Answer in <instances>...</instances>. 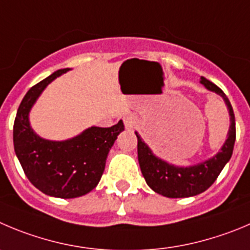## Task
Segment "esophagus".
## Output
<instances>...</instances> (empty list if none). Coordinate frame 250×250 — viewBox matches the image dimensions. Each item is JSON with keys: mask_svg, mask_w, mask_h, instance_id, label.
Returning <instances> with one entry per match:
<instances>
[{"mask_svg": "<svg viewBox=\"0 0 250 250\" xmlns=\"http://www.w3.org/2000/svg\"><path fill=\"white\" fill-rule=\"evenodd\" d=\"M124 125H125V127H126L127 130L135 129V127L137 126V118L135 115H132V114L126 115L124 118Z\"/></svg>", "mask_w": 250, "mask_h": 250, "instance_id": "1", "label": "esophagus"}]
</instances>
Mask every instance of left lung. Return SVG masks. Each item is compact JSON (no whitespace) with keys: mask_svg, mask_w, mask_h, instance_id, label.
<instances>
[{"mask_svg":"<svg viewBox=\"0 0 250 250\" xmlns=\"http://www.w3.org/2000/svg\"><path fill=\"white\" fill-rule=\"evenodd\" d=\"M200 82L208 91L220 94L225 99L228 110H229L230 125L228 137L221 151L216 156L198 166L187 168L175 167V166L168 165L162 159L157 158L136 132L137 156H139L142 175L147 185L153 191L167 198H189V196H194V195L205 191L215 183L233 152L234 141H236V120H234L232 105L227 96L215 83L206 80L205 77H201Z\"/></svg>","mask_w":250,"mask_h":250,"instance_id":"1","label":"left lung"}]
</instances>
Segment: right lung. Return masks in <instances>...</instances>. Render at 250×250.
I'll return each instance as SVG.
<instances>
[{"label":"right lung","instance_id":"right-lung-1","mask_svg":"<svg viewBox=\"0 0 250 250\" xmlns=\"http://www.w3.org/2000/svg\"><path fill=\"white\" fill-rule=\"evenodd\" d=\"M68 68L59 70L33 85L17 111L13 145L29 182L44 194L61 199L82 196L97 187L109 149L124 130L123 121L111 127L92 126L67 141H49L34 134L28 114L45 87Z\"/></svg>","mask_w":250,"mask_h":250}]
</instances>
